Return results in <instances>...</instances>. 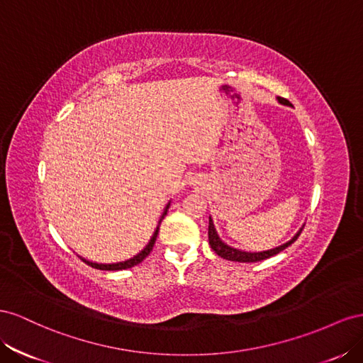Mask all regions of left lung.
I'll return each instance as SVG.
<instances>
[{"label":"left lung","mask_w":363,"mask_h":363,"mask_svg":"<svg viewBox=\"0 0 363 363\" xmlns=\"http://www.w3.org/2000/svg\"><path fill=\"white\" fill-rule=\"evenodd\" d=\"M278 100V103H281V105H284V106H292L291 105V101L289 100H286V99H281V97H278L277 99ZM303 228H304V225L299 228L298 230V233L292 237L291 240H287L286 243H283V245H279V246H277V247H272V250H267V251H255V252H251V251H243V250H237V247H234V246H230L228 243H225L220 237H219V234H217V231H216V226H214V222H213V219H211V216H210V223H208V240H210V245H211V250L219 255V257H222V258H225V260H230V262H240V263H254V262H262V260H266V258H269V257H272V255H277V254H279L281 251H284L287 246H291L298 237H299V234H301V231H303Z\"/></svg>","instance_id":"left-lung-1"}]
</instances>
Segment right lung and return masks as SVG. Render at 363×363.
Segmentation results:
<instances>
[{
    "label": "right lung",
    "mask_w": 363,
    "mask_h": 363,
    "mask_svg": "<svg viewBox=\"0 0 363 363\" xmlns=\"http://www.w3.org/2000/svg\"><path fill=\"white\" fill-rule=\"evenodd\" d=\"M169 206H170V202H169L167 205H165L164 213H162L161 219H160V222H158L157 230L153 231V235L150 237V240H149V243L146 245V247H144V250H141V251H140L137 255H133L132 258H129V260H124V262H117V263H94V262H89V260H86V258H84V257H80V260H82V262H85V263H86V264H89L91 267H94V269H100V271H121V269H129V267H132V266H137L138 263H141V262L144 260V258H146V257L150 254L152 247H153V245H155V240H157L158 231H160V223H161V220L164 219V216L167 214Z\"/></svg>",
    "instance_id": "right-lung-1"
}]
</instances>
